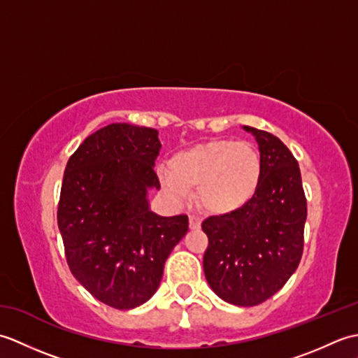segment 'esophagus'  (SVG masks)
<instances>
[{
  "label": "esophagus",
  "instance_id": "esophagus-1",
  "mask_svg": "<svg viewBox=\"0 0 358 358\" xmlns=\"http://www.w3.org/2000/svg\"><path fill=\"white\" fill-rule=\"evenodd\" d=\"M201 226V218L199 215H189V227L191 229H200Z\"/></svg>",
  "mask_w": 358,
  "mask_h": 358
}]
</instances>
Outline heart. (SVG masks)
Instances as JSON below:
<instances>
[{
    "instance_id": "heart-1",
    "label": "heart",
    "mask_w": 358,
    "mask_h": 358,
    "mask_svg": "<svg viewBox=\"0 0 358 358\" xmlns=\"http://www.w3.org/2000/svg\"><path fill=\"white\" fill-rule=\"evenodd\" d=\"M260 173V157L249 143L214 140L173 154L159 180L177 200L186 199L189 187L199 186L204 209L227 214L252 199Z\"/></svg>"
}]
</instances>
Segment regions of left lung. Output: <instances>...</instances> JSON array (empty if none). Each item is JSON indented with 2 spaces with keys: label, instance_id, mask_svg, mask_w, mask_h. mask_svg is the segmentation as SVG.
Here are the masks:
<instances>
[{
  "label": "left lung",
  "instance_id": "obj_1",
  "mask_svg": "<svg viewBox=\"0 0 358 358\" xmlns=\"http://www.w3.org/2000/svg\"><path fill=\"white\" fill-rule=\"evenodd\" d=\"M245 129L260 149V181L245 206L201 223L209 240L203 268L220 299L255 306L278 292L299 268L308 206L292 152L275 135Z\"/></svg>",
  "mask_w": 358,
  "mask_h": 358
}]
</instances>
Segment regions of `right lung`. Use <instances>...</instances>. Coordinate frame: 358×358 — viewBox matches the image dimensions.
Masks as SVG:
<instances>
[{
  "mask_svg": "<svg viewBox=\"0 0 358 358\" xmlns=\"http://www.w3.org/2000/svg\"><path fill=\"white\" fill-rule=\"evenodd\" d=\"M152 127L113 123L80 144L66 164L58 227L73 277L115 309L148 301L166 258L187 232V215L159 217L148 189H159V152Z\"/></svg>",
  "mask_w": 358,
  "mask_h": 358,
  "instance_id": "obj_1",
  "label": "right lung"
}]
</instances>
